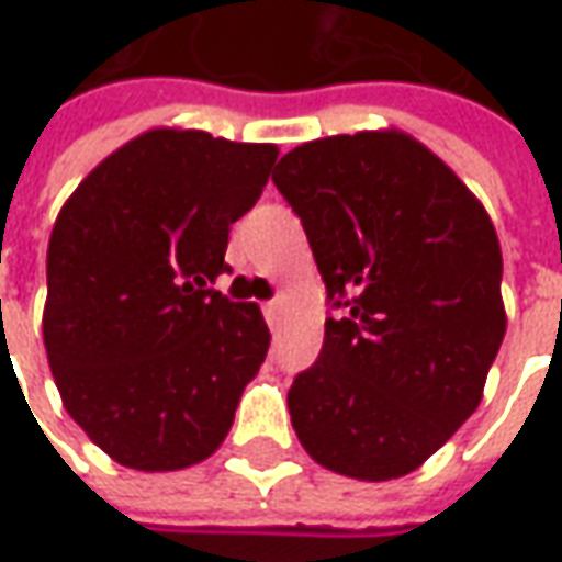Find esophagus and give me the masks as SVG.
Returning <instances> with one entry per match:
<instances>
[{
  "label": "esophagus",
  "mask_w": 562,
  "mask_h": 562,
  "mask_svg": "<svg viewBox=\"0 0 562 562\" xmlns=\"http://www.w3.org/2000/svg\"><path fill=\"white\" fill-rule=\"evenodd\" d=\"M262 315H266V322L269 325H278V315H281V300H269L266 306H262Z\"/></svg>",
  "instance_id": "esophagus-1"
}]
</instances>
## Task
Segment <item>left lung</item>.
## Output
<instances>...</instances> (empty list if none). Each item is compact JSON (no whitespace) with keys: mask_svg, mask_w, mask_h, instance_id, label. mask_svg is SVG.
<instances>
[{"mask_svg":"<svg viewBox=\"0 0 562 562\" xmlns=\"http://www.w3.org/2000/svg\"><path fill=\"white\" fill-rule=\"evenodd\" d=\"M272 179L342 308L325 322L318 361L290 386V424L315 464L398 480L483 402L507 330L495 225L402 130L306 142Z\"/></svg>","mask_w":562,"mask_h":562,"instance_id":"1","label":"left lung"}]
</instances>
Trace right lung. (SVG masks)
I'll return each mask as SVG.
<instances>
[{
  "label": "right lung",
  "mask_w": 562,
  "mask_h": 562,
  "mask_svg": "<svg viewBox=\"0 0 562 562\" xmlns=\"http://www.w3.org/2000/svg\"><path fill=\"white\" fill-rule=\"evenodd\" d=\"M278 148L157 126L104 157L48 237L45 356L67 414L116 464L206 461L269 352L256 303L210 284Z\"/></svg>",
  "instance_id": "1"
}]
</instances>
